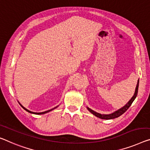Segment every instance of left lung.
Returning a JSON list of instances; mask_svg holds the SVG:
<instances>
[{"label": "left lung", "instance_id": "obj_1", "mask_svg": "<svg viewBox=\"0 0 150 150\" xmlns=\"http://www.w3.org/2000/svg\"><path fill=\"white\" fill-rule=\"evenodd\" d=\"M138 87H139V80L137 81V84L136 86V88H135V93L133 94V96H132V98L130 99V100L127 103V104L123 107L121 109H119V110H116L114 112H112L111 114H109V115H105V114H100L98 113V112H96V111H94L93 110H92L90 108L87 107V109H88L90 112H91L92 114H93L94 116L98 117V118L102 119H112L115 118H117V117H119V116H121V115H123L124 112H125L129 108L130 106L132 104V103L133 102V100H135V98L137 95V92H138Z\"/></svg>", "mask_w": 150, "mask_h": 150}]
</instances>
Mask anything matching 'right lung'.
<instances>
[{
  "mask_svg": "<svg viewBox=\"0 0 150 150\" xmlns=\"http://www.w3.org/2000/svg\"><path fill=\"white\" fill-rule=\"evenodd\" d=\"M20 105L21 106V107L23 108V109L25 110H27V112H30V113H33V114H35V115H42V114H45V113H47V112H50V111H51V110H54V109H56V108L58 107V106H57V107H54V109H50V110H47V111H44V112H32V111H30V110H27V109H25V108L23 107V106H22L20 104Z\"/></svg>",
  "mask_w": 150,
  "mask_h": 150,
  "instance_id": "obj_1",
  "label": "right lung"
}]
</instances>
